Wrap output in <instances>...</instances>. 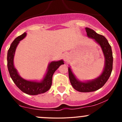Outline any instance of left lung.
<instances>
[{"label":"left lung","instance_id":"obj_1","mask_svg":"<svg viewBox=\"0 0 122 122\" xmlns=\"http://www.w3.org/2000/svg\"><path fill=\"white\" fill-rule=\"evenodd\" d=\"M85 30L88 38L93 39L101 47L105 59L103 71L95 79L85 81H81L77 79L70 67L68 68V73L69 80L74 89L81 92H90L101 88L107 81L112 71L113 56L111 47L104 36L97 34L88 27L85 28Z\"/></svg>","mask_w":122,"mask_h":122}]
</instances>
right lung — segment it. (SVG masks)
I'll return each mask as SVG.
<instances>
[{
  "label": "right lung",
  "instance_id": "1",
  "mask_svg": "<svg viewBox=\"0 0 122 122\" xmlns=\"http://www.w3.org/2000/svg\"><path fill=\"white\" fill-rule=\"evenodd\" d=\"M27 33H25L18 36L14 40L7 52V67L10 75L15 85L22 92L30 95H37L47 92L50 89L52 84V77L55 71L60 65L64 64L62 60L57 61H51L47 66L46 73L40 81H29L23 79L18 74V72L14 65L15 50L20 41L26 37Z\"/></svg>",
  "mask_w": 122,
  "mask_h": 122
}]
</instances>
